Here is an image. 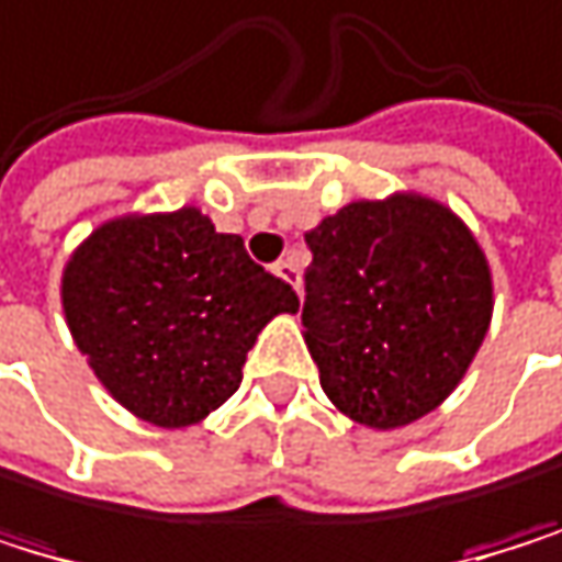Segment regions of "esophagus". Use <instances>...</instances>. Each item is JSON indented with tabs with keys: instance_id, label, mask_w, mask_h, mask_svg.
<instances>
[{
	"instance_id": "esophagus-1",
	"label": "esophagus",
	"mask_w": 562,
	"mask_h": 562,
	"mask_svg": "<svg viewBox=\"0 0 562 562\" xmlns=\"http://www.w3.org/2000/svg\"><path fill=\"white\" fill-rule=\"evenodd\" d=\"M274 274H278V278H281V281H284L288 288H294V291L301 288V274H297V265H294L291 258L278 261V265H274Z\"/></svg>"
}]
</instances>
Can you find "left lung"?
I'll return each mask as SVG.
<instances>
[{"label": "left lung", "instance_id": "obj_1", "mask_svg": "<svg viewBox=\"0 0 562 562\" xmlns=\"http://www.w3.org/2000/svg\"><path fill=\"white\" fill-rule=\"evenodd\" d=\"M304 240L301 335L331 405L379 432L439 408L493 322V271L462 217L402 190L345 204Z\"/></svg>", "mask_w": 562, "mask_h": 562}]
</instances>
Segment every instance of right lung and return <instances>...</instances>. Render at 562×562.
Wrapping results in <instances>:
<instances>
[{
    "label": "right lung",
    "mask_w": 562,
    "mask_h": 562,
    "mask_svg": "<svg viewBox=\"0 0 562 562\" xmlns=\"http://www.w3.org/2000/svg\"><path fill=\"white\" fill-rule=\"evenodd\" d=\"M63 315L100 385L160 429L198 426L297 294L198 207L103 221L63 268Z\"/></svg>",
    "instance_id": "add662e5"
}]
</instances>
